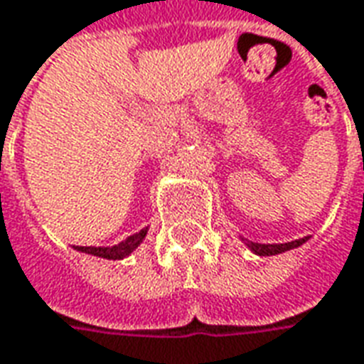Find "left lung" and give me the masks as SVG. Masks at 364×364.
Wrapping results in <instances>:
<instances>
[{
	"label": "left lung",
	"instance_id": "obj_1",
	"mask_svg": "<svg viewBox=\"0 0 364 364\" xmlns=\"http://www.w3.org/2000/svg\"><path fill=\"white\" fill-rule=\"evenodd\" d=\"M306 240H308V237L294 240V242H289V244H255V242H247V247H250L253 253H257V255H277V253L294 250L298 245L304 244Z\"/></svg>",
	"mask_w": 364,
	"mask_h": 364
}]
</instances>
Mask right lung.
<instances>
[{"label": "right lung", "instance_id": "1", "mask_svg": "<svg viewBox=\"0 0 364 364\" xmlns=\"http://www.w3.org/2000/svg\"><path fill=\"white\" fill-rule=\"evenodd\" d=\"M146 234H148V228L136 232L132 236H128L124 242L112 245V247H85V245H75V250L77 252L90 253V255H95V257H103V259H124L127 255H130L138 245L142 244Z\"/></svg>", "mask_w": 364, "mask_h": 364}]
</instances>
